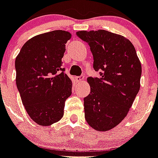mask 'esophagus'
<instances>
[{
  "instance_id": "esophagus-1",
  "label": "esophagus",
  "mask_w": 158,
  "mask_h": 158,
  "mask_svg": "<svg viewBox=\"0 0 158 158\" xmlns=\"http://www.w3.org/2000/svg\"><path fill=\"white\" fill-rule=\"evenodd\" d=\"M75 80H76L78 83L83 82V76H76L75 77Z\"/></svg>"
}]
</instances>
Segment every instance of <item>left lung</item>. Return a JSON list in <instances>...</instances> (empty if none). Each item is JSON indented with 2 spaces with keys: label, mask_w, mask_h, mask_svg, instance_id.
<instances>
[{
  "label": "left lung",
  "mask_w": 158,
  "mask_h": 158,
  "mask_svg": "<svg viewBox=\"0 0 158 158\" xmlns=\"http://www.w3.org/2000/svg\"><path fill=\"white\" fill-rule=\"evenodd\" d=\"M76 35L90 46L93 68L100 78L88 77L90 94L84 101L85 119L91 127L106 131L118 125L140 88L141 64L131 42L108 31H80Z\"/></svg>",
  "instance_id": "left-lung-1"
}]
</instances>
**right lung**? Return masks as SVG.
Listing matches in <instances>:
<instances>
[{"mask_svg": "<svg viewBox=\"0 0 158 158\" xmlns=\"http://www.w3.org/2000/svg\"><path fill=\"white\" fill-rule=\"evenodd\" d=\"M71 34L56 30L32 37L15 59L16 85L22 102L35 123L50 126L64 114L72 82L61 67Z\"/></svg>", "mask_w": 158, "mask_h": 158, "instance_id": "right-lung-1", "label": "right lung"}]
</instances>
